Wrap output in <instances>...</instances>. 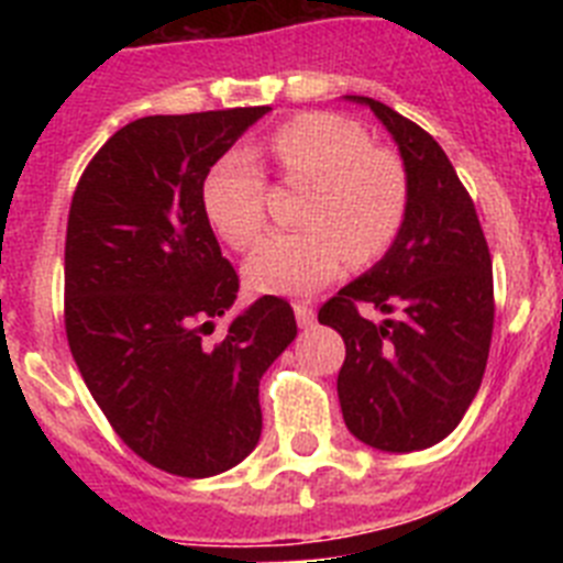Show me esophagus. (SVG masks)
Masks as SVG:
<instances>
[{
	"label": "esophagus",
	"mask_w": 563,
	"mask_h": 563,
	"mask_svg": "<svg viewBox=\"0 0 563 563\" xmlns=\"http://www.w3.org/2000/svg\"><path fill=\"white\" fill-rule=\"evenodd\" d=\"M292 312H296V324L301 327V330H310V327L316 324V312H312V307L296 305L292 307Z\"/></svg>",
	"instance_id": "34e87169"
}]
</instances>
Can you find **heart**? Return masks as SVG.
<instances>
[{
  "label": "heart",
  "instance_id": "b5f03b06",
  "mask_svg": "<svg viewBox=\"0 0 563 563\" xmlns=\"http://www.w3.org/2000/svg\"><path fill=\"white\" fill-rule=\"evenodd\" d=\"M271 154L310 194L298 211L301 231L271 233L247 256L251 290L305 296L335 278L343 258L361 267L389 251L409 208V177L395 152L372 146L369 134L346 118L301 114L273 134ZM202 206L228 245H253L265 225V177L251 154L231 152L213 163Z\"/></svg>",
  "mask_w": 563,
  "mask_h": 563
}]
</instances>
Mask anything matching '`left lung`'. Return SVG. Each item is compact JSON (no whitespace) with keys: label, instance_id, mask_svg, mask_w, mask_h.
<instances>
[{"label":"left lung","instance_id":"left-lung-1","mask_svg":"<svg viewBox=\"0 0 563 563\" xmlns=\"http://www.w3.org/2000/svg\"><path fill=\"white\" fill-rule=\"evenodd\" d=\"M369 107L397 143L409 177L400 233L377 265L338 290L318 321L341 332L343 422L377 451L437 445L465 417L485 375L494 332V271L476 208L440 143L375 98ZM377 306V325L356 312Z\"/></svg>","mask_w":563,"mask_h":563}]
</instances>
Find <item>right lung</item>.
<instances>
[{"mask_svg":"<svg viewBox=\"0 0 563 563\" xmlns=\"http://www.w3.org/2000/svg\"><path fill=\"white\" fill-rule=\"evenodd\" d=\"M271 107L148 114L89 161L64 247L67 341L87 389L148 465L206 479L262 437L258 380L296 338L285 298L236 301L239 276L202 206L211 166Z\"/></svg>","mask_w":563,"mask_h":563,"instance_id":"obj_1","label":"right lung"}]
</instances>
